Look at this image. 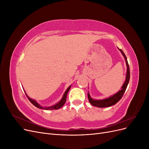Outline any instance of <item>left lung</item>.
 Here are the masks:
<instances>
[{
    "mask_svg": "<svg viewBox=\"0 0 149 149\" xmlns=\"http://www.w3.org/2000/svg\"><path fill=\"white\" fill-rule=\"evenodd\" d=\"M118 48L121 52L122 55H123L124 59H125V61L126 66H127V71H126L127 73H126V76H125V80L123 85V86L121 87L120 90H119L118 93H116V94H113L112 96H111L107 98L102 99V100H94V99H93L91 97V96H90V94L88 92V97L89 101L90 103L91 104V105L95 106V107H109L112 105H114L115 104L118 102L122 98V97H123V94H124L125 90H126V88H127V86L129 84V79H130V70H129V66L127 58H126L123 51L122 50V49H119V48Z\"/></svg>",
    "mask_w": 149,
    "mask_h": 149,
    "instance_id": "8db88e82",
    "label": "left lung"
}]
</instances>
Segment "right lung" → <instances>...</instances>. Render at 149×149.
Masks as SVG:
<instances>
[{
    "label": "right lung",
    "mask_w": 149,
    "mask_h": 149,
    "mask_svg": "<svg viewBox=\"0 0 149 149\" xmlns=\"http://www.w3.org/2000/svg\"><path fill=\"white\" fill-rule=\"evenodd\" d=\"M71 87V85L68 88L66 89V90L65 91V93L63 94V96L61 100L57 102L56 104H54L53 106H42L39 103H38L37 101H36L35 100H33V99L30 98L28 95L27 94H26L25 91V93L26 94V97H28V99L29 100V101L31 102V104H33L35 106L37 107L38 108H39V109H44V110H53V109H60V108H61L65 104V103L66 101V96H67V94H68V93L69 90L70 89Z\"/></svg>",
    "instance_id": "obj_1"
}]
</instances>
